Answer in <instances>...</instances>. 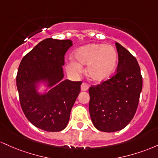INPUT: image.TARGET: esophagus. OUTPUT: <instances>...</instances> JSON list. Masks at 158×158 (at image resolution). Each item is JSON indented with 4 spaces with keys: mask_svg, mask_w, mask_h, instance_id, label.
<instances>
[{
    "mask_svg": "<svg viewBox=\"0 0 158 158\" xmlns=\"http://www.w3.org/2000/svg\"><path fill=\"white\" fill-rule=\"evenodd\" d=\"M81 88L82 91H86L89 89V84H86V83H83V84H81Z\"/></svg>",
    "mask_w": 158,
    "mask_h": 158,
    "instance_id": "obj_1",
    "label": "esophagus"
}]
</instances>
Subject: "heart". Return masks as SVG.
<instances>
[{"label": "heart", "mask_w": 158, "mask_h": 158, "mask_svg": "<svg viewBox=\"0 0 158 158\" xmlns=\"http://www.w3.org/2000/svg\"><path fill=\"white\" fill-rule=\"evenodd\" d=\"M74 57L69 58L66 65L69 72L79 74L83 71L82 65H87V74L95 82L109 79L116 69L118 54L112 45L104 44H89L74 51Z\"/></svg>", "instance_id": "obj_1"}]
</instances>
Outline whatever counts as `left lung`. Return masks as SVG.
<instances>
[{"mask_svg": "<svg viewBox=\"0 0 158 158\" xmlns=\"http://www.w3.org/2000/svg\"><path fill=\"white\" fill-rule=\"evenodd\" d=\"M117 72L110 79L89 89V110L94 126L101 131L115 132L126 127L134 118L143 88L137 60L116 42Z\"/></svg>", "mask_w": 158, "mask_h": 158, "instance_id": "8db88e82", "label": "left lung"}]
</instances>
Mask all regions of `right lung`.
<instances>
[{
    "instance_id": "obj_1",
    "label": "right lung",
    "mask_w": 158,
    "mask_h": 158,
    "mask_svg": "<svg viewBox=\"0 0 158 158\" xmlns=\"http://www.w3.org/2000/svg\"><path fill=\"white\" fill-rule=\"evenodd\" d=\"M72 45L69 40L45 39L27 53L19 65L16 85L21 107L34 126L46 131H60L67 126L81 92V81L63 80L64 56ZM41 80L47 81L52 87L44 95L35 89Z\"/></svg>"
}]
</instances>
